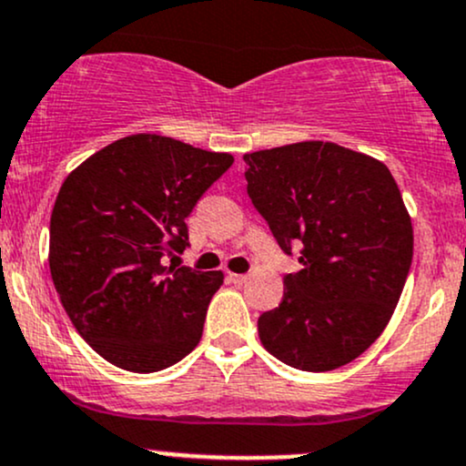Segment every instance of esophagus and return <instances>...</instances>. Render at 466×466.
Here are the masks:
<instances>
[{"label":"esophagus","mask_w":466,"mask_h":466,"mask_svg":"<svg viewBox=\"0 0 466 466\" xmlns=\"http://www.w3.org/2000/svg\"><path fill=\"white\" fill-rule=\"evenodd\" d=\"M249 276L248 274H229V280H232L234 285H245L248 283Z\"/></svg>","instance_id":"34e87169"}]
</instances>
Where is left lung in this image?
<instances>
[{"instance_id":"obj_1","label":"left lung","mask_w":466,"mask_h":466,"mask_svg":"<svg viewBox=\"0 0 466 466\" xmlns=\"http://www.w3.org/2000/svg\"><path fill=\"white\" fill-rule=\"evenodd\" d=\"M248 197L300 269L258 316L265 350L303 371L358 358L390 323L411 268L413 232L385 163L303 141L243 157Z\"/></svg>"}]
</instances>
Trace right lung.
<instances>
[{
  "mask_svg": "<svg viewBox=\"0 0 466 466\" xmlns=\"http://www.w3.org/2000/svg\"><path fill=\"white\" fill-rule=\"evenodd\" d=\"M234 163L170 137L110 143L68 175L50 217V274L66 314L101 358L152 374L198 345L221 272L166 265L186 218Z\"/></svg>",
  "mask_w": 466,
  "mask_h": 466,
  "instance_id": "right-lung-1",
  "label": "right lung"
}]
</instances>
